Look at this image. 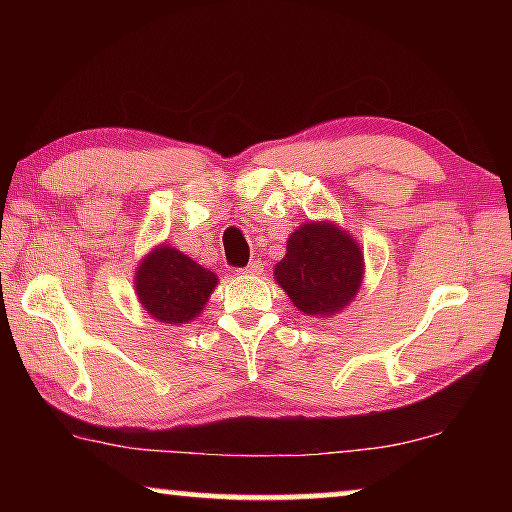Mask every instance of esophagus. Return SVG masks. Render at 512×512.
Wrapping results in <instances>:
<instances>
[{
  "instance_id": "esophagus-1",
  "label": "esophagus",
  "mask_w": 512,
  "mask_h": 512,
  "mask_svg": "<svg viewBox=\"0 0 512 512\" xmlns=\"http://www.w3.org/2000/svg\"><path fill=\"white\" fill-rule=\"evenodd\" d=\"M241 275H262V264H257V262H253V264H248L246 268H241L239 271Z\"/></svg>"
}]
</instances>
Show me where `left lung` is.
<instances>
[{"instance_id":"obj_1","label":"left lung","mask_w":512,"mask_h":512,"mask_svg":"<svg viewBox=\"0 0 512 512\" xmlns=\"http://www.w3.org/2000/svg\"><path fill=\"white\" fill-rule=\"evenodd\" d=\"M363 273L359 241L327 219L298 225L287 239V255L273 268L293 307L314 318H332L350 307Z\"/></svg>"}]
</instances>
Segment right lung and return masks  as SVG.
<instances>
[{"label": "right lung", "mask_w": 512, "mask_h": 512, "mask_svg": "<svg viewBox=\"0 0 512 512\" xmlns=\"http://www.w3.org/2000/svg\"><path fill=\"white\" fill-rule=\"evenodd\" d=\"M133 284L146 314L158 323L178 327L203 314L219 277L162 241L137 264Z\"/></svg>", "instance_id": "add662e5"}]
</instances>
